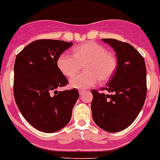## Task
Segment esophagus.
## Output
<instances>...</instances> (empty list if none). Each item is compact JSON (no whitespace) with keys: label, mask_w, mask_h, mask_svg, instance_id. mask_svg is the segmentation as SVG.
<instances>
[{"label":"esophagus","mask_w":160,"mask_h":160,"mask_svg":"<svg viewBox=\"0 0 160 160\" xmlns=\"http://www.w3.org/2000/svg\"><path fill=\"white\" fill-rule=\"evenodd\" d=\"M84 92H85V91H84V90H80V91H79V93H80V96L83 95V94H84Z\"/></svg>","instance_id":"obj_1"}]
</instances>
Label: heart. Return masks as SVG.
I'll use <instances>...</instances> for the list:
<instances>
[{
	"label": "heart",
	"mask_w": 160,
	"mask_h": 160,
	"mask_svg": "<svg viewBox=\"0 0 160 160\" xmlns=\"http://www.w3.org/2000/svg\"><path fill=\"white\" fill-rule=\"evenodd\" d=\"M73 55L61 54L57 60L60 72L67 77H73L84 65L86 72L70 80L72 87L86 89L98 82L106 83L116 72V57L97 42H87L75 47Z\"/></svg>",
	"instance_id": "heart-1"
}]
</instances>
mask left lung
<instances>
[{"mask_svg":"<svg viewBox=\"0 0 160 160\" xmlns=\"http://www.w3.org/2000/svg\"><path fill=\"white\" fill-rule=\"evenodd\" d=\"M116 52L118 67L108 85L92 90V115L96 124L108 132L125 130L133 123L143 106L147 96V69L144 58L127 42L103 38Z\"/></svg>","mask_w":160,"mask_h":160,"instance_id":"8db88e82","label":"left lung"}]
</instances>
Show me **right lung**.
<instances>
[{
    "mask_svg": "<svg viewBox=\"0 0 160 160\" xmlns=\"http://www.w3.org/2000/svg\"><path fill=\"white\" fill-rule=\"evenodd\" d=\"M72 46V42L60 40H35L15 59V101L25 119L40 131L53 133L63 128L71 120L72 109L79 98L76 88L56 91L68 84L57 60Z\"/></svg>",
    "mask_w": 160,
    "mask_h": 160,
    "instance_id": "1",
    "label": "right lung"
}]
</instances>
